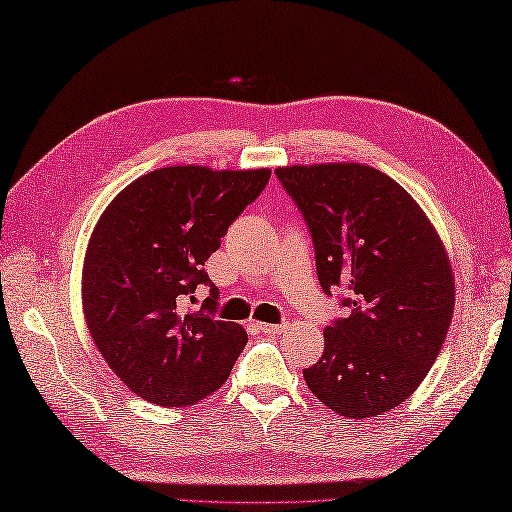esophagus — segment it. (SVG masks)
Returning a JSON list of instances; mask_svg holds the SVG:
<instances>
[{"label":"esophagus","mask_w":512,"mask_h":512,"mask_svg":"<svg viewBox=\"0 0 512 512\" xmlns=\"http://www.w3.org/2000/svg\"><path fill=\"white\" fill-rule=\"evenodd\" d=\"M256 328L265 334H280L286 330V323H256Z\"/></svg>","instance_id":"obj_1"}]
</instances>
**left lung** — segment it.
<instances>
[{"instance_id": "obj_1", "label": "left lung", "mask_w": 512, "mask_h": 512, "mask_svg": "<svg viewBox=\"0 0 512 512\" xmlns=\"http://www.w3.org/2000/svg\"><path fill=\"white\" fill-rule=\"evenodd\" d=\"M302 213L326 295L350 308L323 330L308 389L334 413L365 419L408 400L441 352L454 276L439 234L393 178L358 162L280 167Z\"/></svg>"}]
</instances>
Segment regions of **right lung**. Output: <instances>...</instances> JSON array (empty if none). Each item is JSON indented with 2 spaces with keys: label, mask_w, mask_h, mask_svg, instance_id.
Instances as JSON below:
<instances>
[{
  "label": "right lung",
  "mask_w": 512,
  "mask_h": 512,
  "mask_svg": "<svg viewBox=\"0 0 512 512\" xmlns=\"http://www.w3.org/2000/svg\"><path fill=\"white\" fill-rule=\"evenodd\" d=\"M269 178V169H156L99 217L82 271L86 326L108 367L147 402L191 406L228 380L247 332L215 317L219 289L204 265ZM202 283L211 286L203 308L186 311Z\"/></svg>",
  "instance_id": "obj_1"
}]
</instances>
